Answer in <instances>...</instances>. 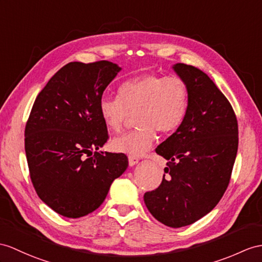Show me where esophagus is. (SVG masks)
<instances>
[{
	"mask_svg": "<svg viewBox=\"0 0 262 262\" xmlns=\"http://www.w3.org/2000/svg\"><path fill=\"white\" fill-rule=\"evenodd\" d=\"M138 162H139L138 158L129 156V165H130V167H133V165H136Z\"/></svg>",
	"mask_w": 262,
	"mask_h": 262,
	"instance_id": "esophagus-1",
	"label": "esophagus"
}]
</instances>
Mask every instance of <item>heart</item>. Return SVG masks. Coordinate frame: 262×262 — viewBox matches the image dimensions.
Masks as SVG:
<instances>
[{
    "label": "heart",
    "mask_w": 262,
    "mask_h": 262,
    "mask_svg": "<svg viewBox=\"0 0 262 262\" xmlns=\"http://www.w3.org/2000/svg\"><path fill=\"white\" fill-rule=\"evenodd\" d=\"M188 103V88L180 78L144 73L121 83L118 97H102L99 112L104 125L112 132H119L130 116L136 114L138 129L114 138L111 148L139 157L152 146L156 130L169 133L181 125Z\"/></svg>",
    "instance_id": "obj_1"
}]
</instances>
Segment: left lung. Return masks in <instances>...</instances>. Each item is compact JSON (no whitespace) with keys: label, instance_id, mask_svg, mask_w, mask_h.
<instances>
[{"label":"left lung","instance_id":"obj_1","mask_svg":"<svg viewBox=\"0 0 262 262\" xmlns=\"http://www.w3.org/2000/svg\"><path fill=\"white\" fill-rule=\"evenodd\" d=\"M172 69L187 84L188 109L181 125L156 149L168 167L160 186L143 199L158 221L181 228L211 211L227 190L238 151V122L205 72L183 63Z\"/></svg>","mask_w":262,"mask_h":262}]
</instances>
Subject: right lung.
I'll use <instances>...</instances> for the list:
<instances>
[{
  "label": "right lung",
  "mask_w": 262,
  "mask_h": 262,
  "mask_svg": "<svg viewBox=\"0 0 262 262\" xmlns=\"http://www.w3.org/2000/svg\"><path fill=\"white\" fill-rule=\"evenodd\" d=\"M121 71L109 61L70 62L37 95L25 125V153L40 199L67 218L98 209L127 168L123 153L99 152L109 139L99 112Z\"/></svg>",
  "instance_id": "obj_1"
}]
</instances>
